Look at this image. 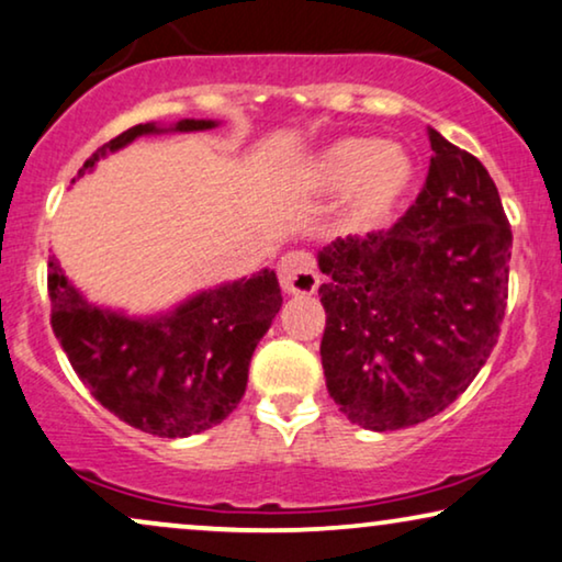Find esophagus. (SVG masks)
<instances>
[{
	"mask_svg": "<svg viewBox=\"0 0 562 562\" xmlns=\"http://www.w3.org/2000/svg\"><path fill=\"white\" fill-rule=\"evenodd\" d=\"M280 282L290 295H311L318 288V274L313 269V259L303 251H290L277 265Z\"/></svg>",
	"mask_w": 562,
	"mask_h": 562,
	"instance_id": "34e87169",
	"label": "esophagus"
}]
</instances>
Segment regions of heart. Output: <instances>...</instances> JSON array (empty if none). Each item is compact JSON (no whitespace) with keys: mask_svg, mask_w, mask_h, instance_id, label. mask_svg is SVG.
<instances>
[{"mask_svg":"<svg viewBox=\"0 0 562 562\" xmlns=\"http://www.w3.org/2000/svg\"><path fill=\"white\" fill-rule=\"evenodd\" d=\"M408 156L370 138H344L318 156L313 184L318 190H341L351 184L349 221L368 226L391 211L411 182Z\"/></svg>","mask_w":562,"mask_h":562,"instance_id":"1","label":"heart"}]
</instances>
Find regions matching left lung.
Returning a JSON list of instances; mask_svg holds the SVG:
<instances>
[{"label": "left lung", "mask_w": 562, "mask_h": 562, "mask_svg": "<svg viewBox=\"0 0 562 562\" xmlns=\"http://www.w3.org/2000/svg\"><path fill=\"white\" fill-rule=\"evenodd\" d=\"M429 144V175L393 228L336 238L318 254L326 387L351 424L372 431L450 406L504 324L512 226L496 184L434 128Z\"/></svg>", "instance_id": "left-lung-1"}]
</instances>
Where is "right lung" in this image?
<instances>
[{
	"label": "right lung",
	"instance_id": "obj_1",
	"mask_svg": "<svg viewBox=\"0 0 562 562\" xmlns=\"http://www.w3.org/2000/svg\"><path fill=\"white\" fill-rule=\"evenodd\" d=\"M213 120H179L175 131H207ZM151 123L133 125L85 161L117 151ZM50 326L74 372L120 422L154 437H190L221 424L238 406L254 349L282 308L274 269L200 293L169 316L125 318L87 303L48 261Z\"/></svg>",
	"mask_w": 562,
	"mask_h": 562
}]
</instances>
